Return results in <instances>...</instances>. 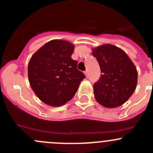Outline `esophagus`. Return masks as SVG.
<instances>
[{
	"label": "esophagus",
	"instance_id": "34e87169",
	"mask_svg": "<svg viewBox=\"0 0 153 153\" xmlns=\"http://www.w3.org/2000/svg\"><path fill=\"white\" fill-rule=\"evenodd\" d=\"M84 74H85V75H86V77H88V76H89V74H89V73H88V71H85V73H84Z\"/></svg>",
	"mask_w": 153,
	"mask_h": 153
}]
</instances>
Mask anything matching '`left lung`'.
<instances>
[{"instance_id": "obj_1", "label": "left lung", "mask_w": 153, "mask_h": 153, "mask_svg": "<svg viewBox=\"0 0 153 153\" xmlns=\"http://www.w3.org/2000/svg\"><path fill=\"white\" fill-rule=\"evenodd\" d=\"M100 66L102 76L94 84V96L105 108H117L125 103L135 91L137 71L122 49L111 44L92 48Z\"/></svg>"}]
</instances>
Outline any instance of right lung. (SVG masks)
I'll use <instances>...</instances> for the list:
<instances>
[{
  "instance_id": "obj_1",
  "label": "right lung",
  "mask_w": 153,
  "mask_h": 153,
  "mask_svg": "<svg viewBox=\"0 0 153 153\" xmlns=\"http://www.w3.org/2000/svg\"><path fill=\"white\" fill-rule=\"evenodd\" d=\"M74 45L54 39L32 56L28 65L31 88L45 104L58 107L73 99L80 82L86 77L71 58Z\"/></svg>"
}]
</instances>
